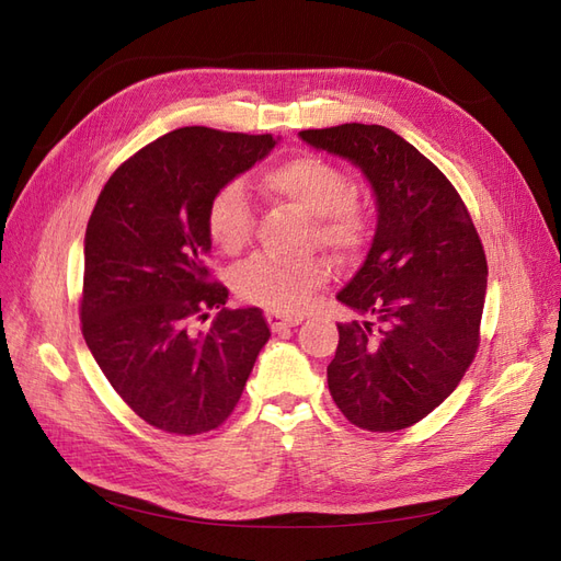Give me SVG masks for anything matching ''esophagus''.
<instances>
[{
	"instance_id": "obj_1",
	"label": "esophagus",
	"mask_w": 561,
	"mask_h": 561,
	"mask_svg": "<svg viewBox=\"0 0 561 561\" xmlns=\"http://www.w3.org/2000/svg\"><path fill=\"white\" fill-rule=\"evenodd\" d=\"M301 320H304L301 316H283L278 311H266V322L274 332H280L285 328H295V325H299Z\"/></svg>"
}]
</instances>
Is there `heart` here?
<instances>
[{"label":"heart","instance_id":"obj_1","mask_svg":"<svg viewBox=\"0 0 561 561\" xmlns=\"http://www.w3.org/2000/svg\"><path fill=\"white\" fill-rule=\"evenodd\" d=\"M262 192L297 213L313 217V239L339 254H358L369 239L371 215L355 196V186L342 165L318 154H299L274 163L260 178ZM254 215L239 182L219 190L208 206V233L229 254L241 252L252 236ZM330 276L328 264L309 257L280 262L254 254L233 274V290L250 304L274 311H299Z\"/></svg>","mask_w":561,"mask_h":561}]
</instances>
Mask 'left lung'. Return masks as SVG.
I'll return each instance as SVG.
<instances>
[{
  "mask_svg": "<svg viewBox=\"0 0 561 561\" xmlns=\"http://www.w3.org/2000/svg\"><path fill=\"white\" fill-rule=\"evenodd\" d=\"M353 161L377 194V233L336 299L363 320L339 322L328 386L363 431L393 433L454 393L480 346L486 257L463 198L439 168L377 124L301 130Z\"/></svg>",
  "mask_w": 561,
  "mask_h": 561,
  "instance_id": "1",
  "label": "left lung"
}]
</instances>
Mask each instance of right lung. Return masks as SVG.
Listing matches in <instances>:
<instances>
[{"instance_id": "add662e5", "label": "right lung", "mask_w": 561, "mask_h": 561, "mask_svg": "<svg viewBox=\"0 0 561 561\" xmlns=\"http://www.w3.org/2000/svg\"><path fill=\"white\" fill-rule=\"evenodd\" d=\"M274 145L271 133L178 128L118 165L91 213L81 334L116 393L163 433L222 426L271 336L260 309L225 307L206 254L213 196Z\"/></svg>"}]
</instances>
